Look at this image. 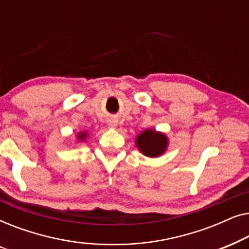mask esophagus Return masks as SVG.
Here are the masks:
<instances>
[{"label":"esophagus","mask_w":249,"mask_h":249,"mask_svg":"<svg viewBox=\"0 0 249 249\" xmlns=\"http://www.w3.org/2000/svg\"><path fill=\"white\" fill-rule=\"evenodd\" d=\"M107 125L110 128H117L118 120H115V119H108V120H107Z\"/></svg>","instance_id":"34e87169"}]
</instances>
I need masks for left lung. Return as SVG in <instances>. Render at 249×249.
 Here are the masks:
<instances>
[{"label": "left lung", "instance_id": "1", "mask_svg": "<svg viewBox=\"0 0 249 249\" xmlns=\"http://www.w3.org/2000/svg\"><path fill=\"white\" fill-rule=\"evenodd\" d=\"M135 145L142 155L147 158H159L169 147V137L164 132L147 128L136 136Z\"/></svg>", "mask_w": 249, "mask_h": 249}]
</instances>
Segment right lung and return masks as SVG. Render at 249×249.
<instances>
[{"instance_id":"obj_1","label":"right lung","mask_w":249,"mask_h":249,"mask_svg":"<svg viewBox=\"0 0 249 249\" xmlns=\"http://www.w3.org/2000/svg\"><path fill=\"white\" fill-rule=\"evenodd\" d=\"M87 137H88V131L81 130L76 135V141H77V142H86Z\"/></svg>"}]
</instances>
